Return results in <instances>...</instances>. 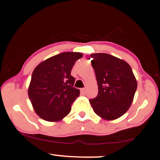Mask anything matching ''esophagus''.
I'll return each instance as SVG.
<instances>
[{"label": "esophagus", "mask_w": 160, "mask_h": 160, "mask_svg": "<svg viewBox=\"0 0 160 160\" xmlns=\"http://www.w3.org/2000/svg\"><path fill=\"white\" fill-rule=\"evenodd\" d=\"M86 89L85 88H82V89H80V93H81L82 95H86Z\"/></svg>", "instance_id": "1"}]
</instances>
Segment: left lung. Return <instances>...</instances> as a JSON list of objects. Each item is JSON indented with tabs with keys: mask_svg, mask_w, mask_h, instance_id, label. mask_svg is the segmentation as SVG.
I'll list each match as a JSON object with an SVG mask.
<instances>
[{
	"mask_svg": "<svg viewBox=\"0 0 160 160\" xmlns=\"http://www.w3.org/2000/svg\"><path fill=\"white\" fill-rule=\"evenodd\" d=\"M90 57L98 92L89 102L99 117L116 120L131 106L137 89L136 79L130 65L123 60L107 53H93Z\"/></svg>",
	"mask_w": 160,
	"mask_h": 160,
	"instance_id": "8db88e82",
	"label": "left lung"
}]
</instances>
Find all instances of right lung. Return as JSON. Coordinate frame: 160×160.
Listing matches in <instances>:
<instances>
[{"label": "right lung", "mask_w": 160, "mask_h": 160, "mask_svg": "<svg viewBox=\"0 0 160 160\" xmlns=\"http://www.w3.org/2000/svg\"><path fill=\"white\" fill-rule=\"evenodd\" d=\"M82 57L80 52H62L41 62L34 70L28 97L40 118L58 121L70 113L71 104L80 95V90L74 87L75 79L71 72L77 60Z\"/></svg>", "instance_id": "add662e5"}]
</instances>
